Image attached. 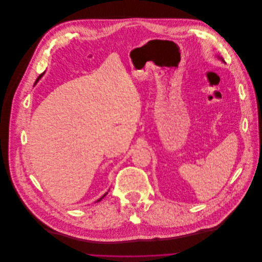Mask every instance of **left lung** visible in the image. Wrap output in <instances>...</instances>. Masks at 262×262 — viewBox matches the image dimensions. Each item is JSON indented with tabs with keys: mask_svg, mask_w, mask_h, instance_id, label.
<instances>
[{
	"mask_svg": "<svg viewBox=\"0 0 262 262\" xmlns=\"http://www.w3.org/2000/svg\"><path fill=\"white\" fill-rule=\"evenodd\" d=\"M218 58H219V59H220V60H222V61H223V59H222V58H220V57H218Z\"/></svg>",
	"mask_w": 262,
	"mask_h": 262,
	"instance_id": "left-lung-1",
	"label": "left lung"
}]
</instances>
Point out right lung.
Listing matches in <instances>:
<instances>
[{
    "mask_svg": "<svg viewBox=\"0 0 262 262\" xmlns=\"http://www.w3.org/2000/svg\"><path fill=\"white\" fill-rule=\"evenodd\" d=\"M42 75H43V74H41V75H39V77H38V78H37V80H36V82H35V84H36V83H37V81H38V80H39V79H40V78H41V76H42ZM107 193H108V192H106V193H105V194H104V195H103V196H102V197H101V198H99V199H98V200H97V202H99V201H101V200H102V199H103V198H104V197H105V196H106V195H107Z\"/></svg>",
    "mask_w": 262,
    "mask_h": 262,
    "instance_id": "add662e5",
    "label": "right lung"
}]
</instances>
